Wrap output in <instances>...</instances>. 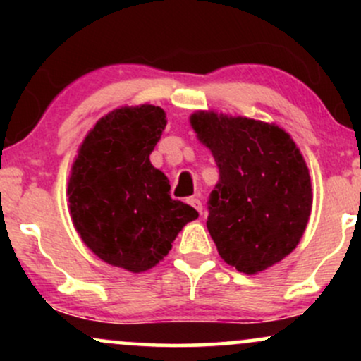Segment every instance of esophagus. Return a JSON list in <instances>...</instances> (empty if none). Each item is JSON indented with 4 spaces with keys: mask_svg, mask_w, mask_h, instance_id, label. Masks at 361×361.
I'll list each match as a JSON object with an SVG mask.
<instances>
[{
    "mask_svg": "<svg viewBox=\"0 0 361 361\" xmlns=\"http://www.w3.org/2000/svg\"><path fill=\"white\" fill-rule=\"evenodd\" d=\"M186 204H190L195 210H197L198 214H202V202H200V198H198V197H190L188 200H186Z\"/></svg>",
    "mask_w": 361,
    "mask_h": 361,
    "instance_id": "obj_1",
    "label": "esophagus"
}]
</instances>
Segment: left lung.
I'll list each match as a JSON object with an SVG mask.
<instances>
[{
    "mask_svg": "<svg viewBox=\"0 0 361 361\" xmlns=\"http://www.w3.org/2000/svg\"><path fill=\"white\" fill-rule=\"evenodd\" d=\"M190 126L219 166L207 219L219 255L246 275L264 271L307 227L312 186L300 149L276 123L255 118L198 110Z\"/></svg>",
    "mask_w": 361,
    "mask_h": 361,
    "instance_id": "1",
    "label": "left lung"
}]
</instances>
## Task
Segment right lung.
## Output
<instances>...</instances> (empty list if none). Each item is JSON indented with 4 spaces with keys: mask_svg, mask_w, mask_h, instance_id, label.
<instances>
[{
    "mask_svg": "<svg viewBox=\"0 0 361 361\" xmlns=\"http://www.w3.org/2000/svg\"><path fill=\"white\" fill-rule=\"evenodd\" d=\"M168 120L161 106H120L94 123L74 157L68 202L74 229L98 258L130 273L156 267L198 217L169 195L149 156Z\"/></svg>",
    "mask_w": 361,
    "mask_h": 361,
    "instance_id": "obj_1",
    "label": "right lung"
}]
</instances>
